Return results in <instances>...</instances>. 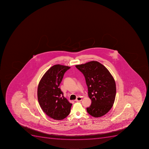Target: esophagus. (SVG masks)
Here are the masks:
<instances>
[{
    "mask_svg": "<svg viewBox=\"0 0 149 149\" xmlns=\"http://www.w3.org/2000/svg\"><path fill=\"white\" fill-rule=\"evenodd\" d=\"M82 100H83V98H82L81 97H78L76 98L75 100H76V101H80Z\"/></svg>",
    "mask_w": 149,
    "mask_h": 149,
    "instance_id": "esophagus-1",
    "label": "esophagus"
}]
</instances>
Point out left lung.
<instances>
[{"label": "left lung", "mask_w": 149, "mask_h": 149, "mask_svg": "<svg viewBox=\"0 0 149 149\" xmlns=\"http://www.w3.org/2000/svg\"><path fill=\"white\" fill-rule=\"evenodd\" d=\"M75 66L85 77L88 96L91 100L87 111L95 118L105 115L111 109L115 100L116 85L114 78L99 62L92 61Z\"/></svg>", "instance_id": "8db88e82"}]
</instances>
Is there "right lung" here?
<instances>
[{
    "mask_svg": "<svg viewBox=\"0 0 149 149\" xmlns=\"http://www.w3.org/2000/svg\"><path fill=\"white\" fill-rule=\"evenodd\" d=\"M70 67L53 65L45 73L38 87V100L43 111L49 118L60 120L69 115L72 104L64 97L59 85Z\"/></svg>",
    "mask_w": 149,
    "mask_h": 149,
    "instance_id": "obj_1",
    "label": "right lung"
}]
</instances>
